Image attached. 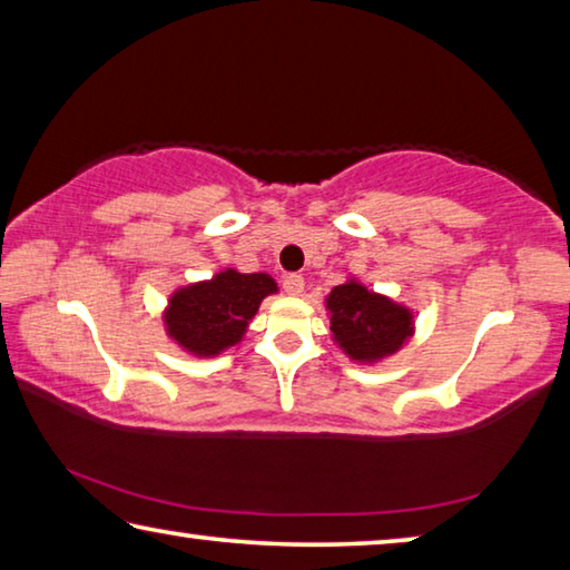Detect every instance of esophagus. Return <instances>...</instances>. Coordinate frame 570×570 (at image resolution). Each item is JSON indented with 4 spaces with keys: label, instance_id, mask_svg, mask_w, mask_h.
Masks as SVG:
<instances>
[{
    "label": "esophagus",
    "instance_id": "1",
    "mask_svg": "<svg viewBox=\"0 0 570 570\" xmlns=\"http://www.w3.org/2000/svg\"><path fill=\"white\" fill-rule=\"evenodd\" d=\"M284 292H286L288 296H302V292H304V278L298 276V274L284 276Z\"/></svg>",
    "mask_w": 570,
    "mask_h": 570
}]
</instances>
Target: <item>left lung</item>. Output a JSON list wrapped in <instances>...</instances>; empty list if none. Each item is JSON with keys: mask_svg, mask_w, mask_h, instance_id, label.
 Segmentation results:
<instances>
[{"mask_svg": "<svg viewBox=\"0 0 570 570\" xmlns=\"http://www.w3.org/2000/svg\"><path fill=\"white\" fill-rule=\"evenodd\" d=\"M332 342L354 364L377 366L397 354L417 332L414 308L392 296L372 292L356 276L324 296Z\"/></svg>", "mask_w": 570, "mask_h": 570, "instance_id": "left-lung-1", "label": "left lung"}]
</instances>
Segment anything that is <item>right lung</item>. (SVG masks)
I'll return each mask as SVG.
<instances>
[{"label": "right lung", "mask_w": 570, "mask_h": 570, "mask_svg": "<svg viewBox=\"0 0 570 570\" xmlns=\"http://www.w3.org/2000/svg\"><path fill=\"white\" fill-rule=\"evenodd\" d=\"M272 294H278L272 274H240L236 268H220L204 282L178 286L168 296L160 314L163 330L183 354L214 360L244 342L250 320Z\"/></svg>", "instance_id": "1"}]
</instances>
